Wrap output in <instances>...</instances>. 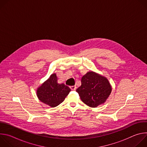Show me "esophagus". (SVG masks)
Returning a JSON list of instances; mask_svg holds the SVG:
<instances>
[{
  "instance_id": "34e87169",
  "label": "esophagus",
  "mask_w": 147,
  "mask_h": 147,
  "mask_svg": "<svg viewBox=\"0 0 147 147\" xmlns=\"http://www.w3.org/2000/svg\"><path fill=\"white\" fill-rule=\"evenodd\" d=\"M70 89H71V90H76V86H70Z\"/></svg>"
}]
</instances>
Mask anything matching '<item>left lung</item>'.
Instances as JSON below:
<instances>
[{"instance_id":"1","label":"left lung","mask_w":147,"mask_h":147,"mask_svg":"<svg viewBox=\"0 0 147 147\" xmlns=\"http://www.w3.org/2000/svg\"><path fill=\"white\" fill-rule=\"evenodd\" d=\"M76 91L87 105L95 108L106 101L112 91L107 78L93 71L88 72L81 78V86Z\"/></svg>"}]
</instances>
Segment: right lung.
<instances>
[{
    "label": "right lung",
    "instance_id": "1",
    "mask_svg": "<svg viewBox=\"0 0 147 147\" xmlns=\"http://www.w3.org/2000/svg\"><path fill=\"white\" fill-rule=\"evenodd\" d=\"M71 91L65 84H59L56 74H52L36 91L39 99L51 107L54 108L63 102Z\"/></svg>",
    "mask_w": 147,
    "mask_h": 147
}]
</instances>
